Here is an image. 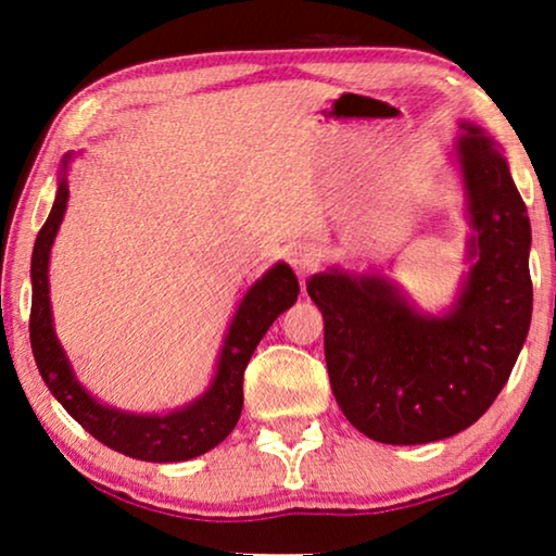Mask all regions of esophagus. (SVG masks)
Returning <instances> with one entry per match:
<instances>
[{
    "label": "esophagus",
    "instance_id": "obj_1",
    "mask_svg": "<svg viewBox=\"0 0 556 556\" xmlns=\"http://www.w3.org/2000/svg\"><path fill=\"white\" fill-rule=\"evenodd\" d=\"M288 261H291L293 270L301 273V276H306L308 270L316 268L318 263V250L311 245V242H299V245L291 248V253H288Z\"/></svg>",
    "mask_w": 556,
    "mask_h": 556
}]
</instances>
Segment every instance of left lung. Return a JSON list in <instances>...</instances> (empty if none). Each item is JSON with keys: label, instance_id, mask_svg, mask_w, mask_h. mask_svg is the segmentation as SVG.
<instances>
[{"label": "left lung", "instance_id": "obj_1", "mask_svg": "<svg viewBox=\"0 0 556 556\" xmlns=\"http://www.w3.org/2000/svg\"><path fill=\"white\" fill-rule=\"evenodd\" d=\"M468 273L453 303L420 311L379 270L331 265L306 280L324 316L333 397L364 435L422 445L458 435L504 390L531 324V225L504 149L463 121L453 141Z\"/></svg>", "mask_w": 556, "mask_h": 556}]
</instances>
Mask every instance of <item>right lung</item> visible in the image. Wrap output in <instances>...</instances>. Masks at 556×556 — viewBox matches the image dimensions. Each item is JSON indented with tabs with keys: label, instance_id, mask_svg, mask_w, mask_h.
<instances>
[{
	"label": "right lung",
	"instance_id": "1",
	"mask_svg": "<svg viewBox=\"0 0 556 556\" xmlns=\"http://www.w3.org/2000/svg\"><path fill=\"white\" fill-rule=\"evenodd\" d=\"M75 151H67L60 164L55 202L42 230L37 232L33 250V314H29V341L37 369L60 405L75 422H80L90 435L103 445L149 463H179L204 455L230 435L242 413V375L261 344L270 324L291 308L299 299V280L291 265L283 261L273 265L248 288L238 303L230 326H227L223 349H219L215 375L200 397L174 407L169 413H128L105 405L93 397L67 359L60 344L50 306V250L58 238L67 210V169Z\"/></svg>",
	"mask_w": 556,
	"mask_h": 556
}]
</instances>
